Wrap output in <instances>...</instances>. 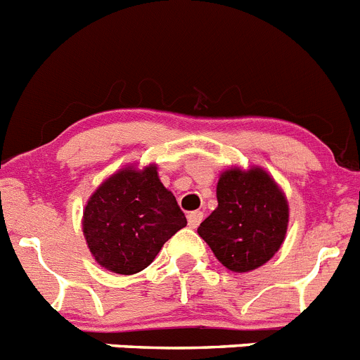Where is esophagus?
<instances>
[{
    "label": "esophagus",
    "mask_w": 360,
    "mask_h": 360,
    "mask_svg": "<svg viewBox=\"0 0 360 360\" xmlns=\"http://www.w3.org/2000/svg\"><path fill=\"white\" fill-rule=\"evenodd\" d=\"M203 219V212L202 211H193L187 214V221H189L191 229H196L200 224H202Z\"/></svg>",
    "instance_id": "esophagus-1"
}]
</instances>
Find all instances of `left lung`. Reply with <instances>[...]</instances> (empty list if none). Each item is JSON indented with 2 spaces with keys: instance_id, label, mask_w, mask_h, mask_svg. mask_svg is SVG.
<instances>
[{
  "instance_id": "1",
  "label": "left lung",
  "mask_w": 360,
  "mask_h": 360,
  "mask_svg": "<svg viewBox=\"0 0 360 360\" xmlns=\"http://www.w3.org/2000/svg\"><path fill=\"white\" fill-rule=\"evenodd\" d=\"M218 207L200 224L198 234L221 265L234 272L262 266L281 247L288 203L263 169H229L219 176Z\"/></svg>"
}]
</instances>
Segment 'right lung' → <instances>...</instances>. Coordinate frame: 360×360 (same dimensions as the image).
Returning a JSON list of instances; mask_svg holds the SVG:
<instances>
[{
	"mask_svg": "<svg viewBox=\"0 0 360 360\" xmlns=\"http://www.w3.org/2000/svg\"><path fill=\"white\" fill-rule=\"evenodd\" d=\"M187 225L157 167L119 171L95 191L82 216V232L98 265L117 274H136L162 245Z\"/></svg>",
	"mask_w": 360,
	"mask_h": 360,
	"instance_id": "1",
	"label": "right lung"
}]
</instances>
